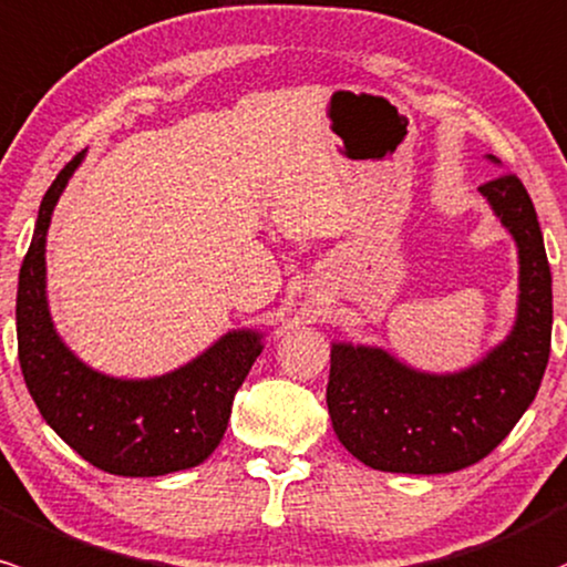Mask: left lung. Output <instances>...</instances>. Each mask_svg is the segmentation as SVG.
<instances>
[{"label":"left lung","instance_id":"obj_1","mask_svg":"<svg viewBox=\"0 0 567 567\" xmlns=\"http://www.w3.org/2000/svg\"><path fill=\"white\" fill-rule=\"evenodd\" d=\"M519 247L512 336L474 369L431 377L371 347L333 344L328 414L360 463L390 474H452L512 433L536 398L551 350V271L536 207L512 172L478 185Z\"/></svg>","mask_w":567,"mask_h":567}]
</instances>
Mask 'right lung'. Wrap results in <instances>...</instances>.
Masks as SVG:
<instances>
[{"instance_id":"add662e5","label":"right lung","mask_w":567,"mask_h":567,"mask_svg":"<svg viewBox=\"0 0 567 567\" xmlns=\"http://www.w3.org/2000/svg\"><path fill=\"white\" fill-rule=\"evenodd\" d=\"M74 155L48 188L21 277L16 326L18 360L42 420L80 457L115 476H164L204 463L220 444L234 395L260 350L252 331L228 333L179 371L123 382L96 374L61 344L45 301V234Z\"/></svg>"}]
</instances>
